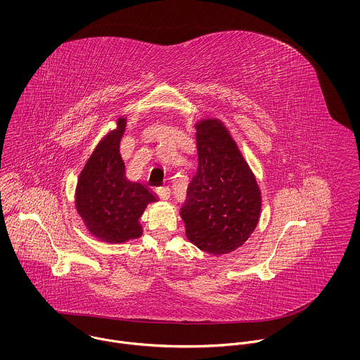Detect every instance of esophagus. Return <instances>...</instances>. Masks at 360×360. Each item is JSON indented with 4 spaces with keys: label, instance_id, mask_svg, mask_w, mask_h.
I'll return each instance as SVG.
<instances>
[{
    "label": "esophagus",
    "instance_id": "obj_1",
    "mask_svg": "<svg viewBox=\"0 0 360 360\" xmlns=\"http://www.w3.org/2000/svg\"><path fill=\"white\" fill-rule=\"evenodd\" d=\"M156 194L159 195L160 200H169V197H170V188H169L167 186H165V187H158V188H156Z\"/></svg>",
    "mask_w": 360,
    "mask_h": 360
}]
</instances>
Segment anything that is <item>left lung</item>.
<instances>
[{"label": "left lung", "instance_id": "left-lung-1", "mask_svg": "<svg viewBox=\"0 0 360 360\" xmlns=\"http://www.w3.org/2000/svg\"><path fill=\"white\" fill-rule=\"evenodd\" d=\"M198 169L180 209L187 238L212 255L233 252L254 233L262 197L257 179L217 119L195 124Z\"/></svg>", "mask_w": 360, "mask_h": 360}]
</instances>
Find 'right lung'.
Here are the masks:
<instances>
[{
  "instance_id": "obj_1",
  "label": "right lung",
  "mask_w": 360,
  "mask_h": 360,
  "mask_svg": "<svg viewBox=\"0 0 360 360\" xmlns=\"http://www.w3.org/2000/svg\"><path fill=\"white\" fill-rule=\"evenodd\" d=\"M124 129L126 117H119L116 129L89 158L76 187L75 204L89 231L110 244L139 238L143 233L139 219L147 205L156 201L147 186L126 179L119 153Z\"/></svg>"
}]
</instances>
